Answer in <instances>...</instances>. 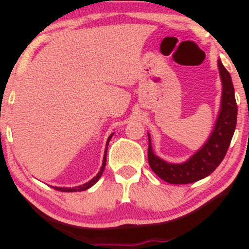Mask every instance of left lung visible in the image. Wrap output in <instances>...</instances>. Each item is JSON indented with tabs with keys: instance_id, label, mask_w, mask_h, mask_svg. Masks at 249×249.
<instances>
[{
	"instance_id": "1",
	"label": "left lung",
	"mask_w": 249,
	"mask_h": 249,
	"mask_svg": "<svg viewBox=\"0 0 249 249\" xmlns=\"http://www.w3.org/2000/svg\"><path fill=\"white\" fill-rule=\"evenodd\" d=\"M218 69L223 85L220 111L211 137L198 152L194 153L184 163H168L153 153L148 135V164L153 173L165 182L173 184H186L201 180L213 173L227 155L236 128L237 104L235 101L231 76L220 60H218Z\"/></svg>"
}]
</instances>
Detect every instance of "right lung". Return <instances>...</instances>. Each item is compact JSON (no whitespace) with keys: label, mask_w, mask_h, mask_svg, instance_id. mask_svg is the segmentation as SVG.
Instances as JSON below:
<instances>
[{"label":"right lung","mask_w":249,"mask_h":249,"mask_svg":"<svg viewBox=\"0 0 249 249\" xmlns=\"http://www.w3.org/2000/svg\"><path fill=\"white\" fill-rule=\"evenodd\" d=\"M112 135H114V133H112V134L110 135L109 138H107V147H106V152H104L103 164H102V168H101V170H99V173L97 174V176H94V178H92L91 181L86 182V183H85V184H83V186L73 187V188H67V187H55V189H57V191H61V192H81V191H86V189H89V187L93 186V184L96 183V182L98 181L99 178H101L102 174H103V171H104V168H106V164H107V145H109V142H110V139H111Z\"/></svg>","instance_id":"add662e5"}]
</instances>
